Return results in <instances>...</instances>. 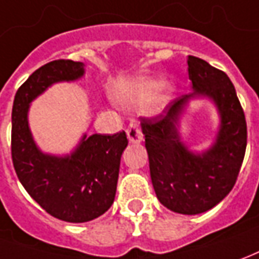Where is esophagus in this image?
<instances>
[{
    "label": "esophagus",
    "mask_w": 259,
    "mask_h": 259,
    "mask_svg": "<svg viewBox=\"0 0 259 259\" xmlns=\"http://www.w3.org/2000/svg\"><path fill=\"white\" fill-rule=\"evenodd\" d=\"M126 137H128V141L133 142V144H138L142 141V131H141L140 121H131L130 125L126 128Z\"/></svg>",
    "instance_id": "esophagus-1"
}]
</instances>
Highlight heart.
I'll return each instance as SVG.
<instances>
[{"instance_id": "b5f03b06", "label": "heart", "mask_w": 259, "mask_h": 259, "mask_svg": "<svg viewBox=\"0 0 259 259\" xmlns=\"http://www.w3.org/2000/svg\"><path fill=\"white\" fill-rule=\"evenodd\" d=\"M159 87V81H156V80H147V81H142L140 84H137L133 93H121L118 97L122 101H142V100L148 99ZM163 89L166 90V96H169L170 92H172V87L169 84L163 85Z\"/></svg>"}]
</instances>
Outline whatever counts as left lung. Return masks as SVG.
Masks as SVG:
<instances>
[{
	"mask_svg": "<svg viewBox=\"0 0 259 259\" xmlns=\"http://www.w3.org/2000/svg\"><path fill=\"white\" fill-rule=\"evenodd\" d=\"M187 66L193 92L170 101L158 115L144 117L141 126L156 197L175 213L199 214L234 187L247 148V122L226 73L196 56H189ZM196 97L211 99L221 114L215 144L201 154L189 151L177 130L184 107Z\"/></svg>",
	"mask_w": 259,
	"mask_h": 259,
	"instance_id": "8db88e82",
	"label": "left lung"
}]
</instances>
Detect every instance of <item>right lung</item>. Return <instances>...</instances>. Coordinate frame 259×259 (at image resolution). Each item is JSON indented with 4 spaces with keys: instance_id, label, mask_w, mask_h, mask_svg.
<instances>
[{
    "instance_id": "add662e5",
    "label": "right lung",
    "mask_w": 259,
    "mask_h": 259,
    "mask_svg": "<svg viewBox=\"0 0 259 259\" xmlns=\"http://www.w3.org/2000/svg\"><path fill=\"white\" fill-rule=\"evenodd\" d=\"M84 74V65L59 59L32 73L18 89L12 106L11 153L19 182L40 207L59 220L85 223L111 207L121 155L128 145L124 131L83 135L70 155L55 156L36 147L28 124L29 104L58 81Z\"/></svg>"
}]
</instances>
